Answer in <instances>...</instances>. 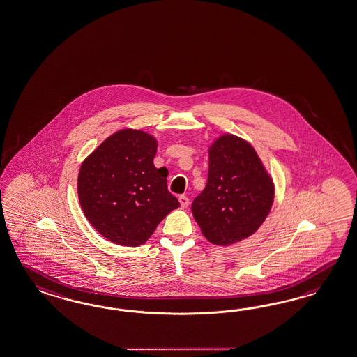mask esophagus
<instances>
[{"label": "esophagus", "instance_id": "obj_1", "mask_svg": "<svg viewBox=\"0 0 357 357\" xmlns=\"http://www.w3.org/2000/svg\"><path fill=\"white\" fill-rule=\"evenodd\" d=\"M178 201H180V204H181V208H186L188 206H189V198L188 197H185V195H181L180 198H178Z\"/></svg>", "mask_w": 357, "mask_h": 357}]
</instances>
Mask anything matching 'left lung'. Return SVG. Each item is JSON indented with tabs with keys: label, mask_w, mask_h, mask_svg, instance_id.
Here are the masks:
<instances>
[{
	"label": "left lung",
	"mask_w": 357,
	"mask_h": 357,
	"mask_svg": "<svg viewBox=\"0 0 357 357\" xmlns=\"http://www.w3.org/2000/svg\"><path fill=\"white\" fill-rule=\"evenodd\" d=\"M208 178L192 216L211 243L227 246L254 234L268 216L275 188L254 147L224 135L208 150Z\"/></svg>",
	"instance_id": "obj_1"
}]
</instances>
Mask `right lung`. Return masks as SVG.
<instances>
[{"label":"right lung","mask_w":357,"mask_h":357,"mask_svg":"<svg viewBox=\"0 0 357 357\" xmlns=\"http://www.w3.org/2000/svg\"><path fill=\"white\" fill-rule=\"evenodd\" d=\"M156 139L121 129L82 162L77 194L84 215L111 242L145 243L180 203L168 192L167 168H155Z\"/></svg>","instance_id":"add662e5"}]
</instances>
